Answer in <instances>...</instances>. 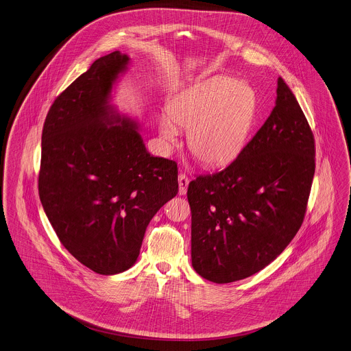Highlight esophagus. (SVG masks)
<instances>
[{
  "mask_svg": "<svg viewBox=\"0 0 351 351\" xmlns=\"http://www.w3.org/2000/svg\"><path fill=\"white\" fill-rule=\"evenodd\" d=\"M189 178L184 173L179 175V195H186L189 189Z\"/></svg>",
  "mask_w": 351,
  "mask_h": 351,
  "instance_id": "obj_1",
  "label": "esophagus"
}]
</instances>
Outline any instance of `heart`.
<instances>
[{
  "instance_id": "obj_1",
  "label": "heart",
  "mask_w": 351,
  "mask_h": 351,
  "mask_svg": "<svg viewBox=\"0 0 351 351\" xmlns=\"http://www.w3.org/2000/svg\"><path fill=\"white\" fill-rule=\"evenodd\" d=\"M254 113L255 99L247 85L216 77L178 96L159 127L167 143L176 141V128L189 130L192 155L208 167H221L242 152Z\"/></svg>"
}]
</instances>
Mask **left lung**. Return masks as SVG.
Listing matches in <instances>:
<instances>
[{"label": "left lung", "mask_w": 351, "mask_h": 351, "mask_svg": "<svg viewBox=\"0 0 351 351\" xmlns=\"http://www.w3.org/2000/svg\"><path fill=\"white\" fill-rule=\"evenodd\" d=\"M314 172V136L279 77L275 107L239 156L189 183L193 270L231 283L269 266L303 223Z\"/></svg>", "instance_id": "8db88e82"}]
</instances>
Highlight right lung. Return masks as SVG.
<instances>
[{
    "mask_svg": "<svg viewBox=\"0 0 351 351\" xmlns=\"http://www.w3.org/2000/svg\"><path fill=\"white\" fill-rule=\"evenodd\" d=\"M131 58H97L49 109L43 130L38 193L62 245L88 269H131L147 226L176 196L178 165L152 156L140 124L110 104Z\"/></svg>",
    "mask_w": 351,
    "mask_h": 351,
    "instance_id": "1",
    "label": "right lung"
}]
</instances>
